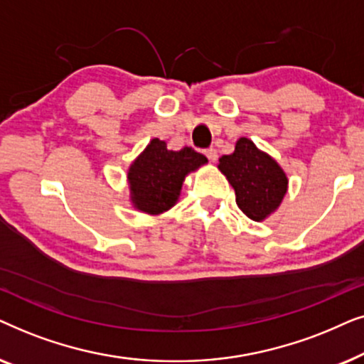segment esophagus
Returning <instances> with one entry per match:
<instances>
[{"label": "esophagus", "mask_w": 364, "mask_h": 364, "mask_svg": "<svg viewBox=\"0 0 364 364\" xmlns=\"http://www.w3.org/2000/svg\"><path fill=\"white\" fill-rule=\"evenodd\" d=\"M205 154H206V158H208V159H210V161H211V163H215V161H216V159H218V151H216V149H215V148H210V149H206V151H205Z\"/></svg>", "instance_id": "esophagus-1"}]
</instances>
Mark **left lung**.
<instances>
[{"mask_svg": "<svg viewBox=\"0 0 364 364\" xmlns=\"http://www.w3.org/2000/svg\"><path fill=\"white\" fill-rule=\"evenodd\" d=\"M218 169L235 190L236 205L253 221H264L278 210L288 191L283 168L248 138H240L235 151L220 158Z\"/></svg>", "mask_w": 364, "mask_h": 364, "instance_id": "8db88e82", "label": "left lung"}]
</instances>
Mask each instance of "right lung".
<instances>
[{"instance_id":"obj_1","label":"right lung","mask_w":364,"mask_h":364,"mask_svg":"<svg viewBox=\"0 0 364 364\" xmlns=\"http://www.w3.org/2000/svg\"><path fill=\"white\" fill-rule=\"evenodd\" d=\"M206 163V156L195 149L171 151L166 143L153 138L128 168L129 201L134 210L161 215L178 203L188 174Z\"/></svg>"}]
</instances>
